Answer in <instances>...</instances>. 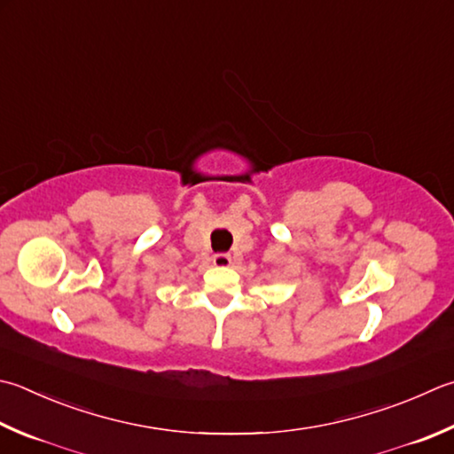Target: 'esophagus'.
<instances>
[{
	"label": "esophagus",
	"instance_id": "obj_1",
	"mask_svg": "<svg viewBox=\"0 0 454 454\" xmlns=\"http://www.w3.org/2000/svg\"><path fill=\"white\" fill-rule=\"evenodd\" d=\"M231 262H233V259H231V254H227V253H217V254H213V264H215V267H231Z\"/></svg>",
	"mask_w": 454,
	"mask_h": 454
}]
</instances>
